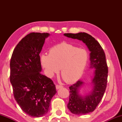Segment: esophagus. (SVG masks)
<instances>
[{
    "instance_id": "obj_1",
    "label": "esophagus",
    "mask_w": 122,
    "mask_h": 122,
    "mask_svg": "<svg viewBox=\"0 0 122 122\" xmlns=\"http://www.w3.org/2000/svg\"><path fill=\"white\" fill-rule=\"evenodd\" d=\"M56 87L57 89H60V88H62L63 87V86H62V85H56Z\"/></svg>"
}]
</instances>
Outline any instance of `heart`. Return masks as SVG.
<instances>
[{"instance_id": "1", "label": "heart", "mask_w": 122, "mask_h": 122, "mask_svg": "<svg viewBox=\"0 0 122 122\" xmlns=\"http://www.w3.org/2000/svg\"><path fill=\"white\" fill-rule=\"evenodd\" d=\"M89 59V54L84 49L79 48L65 42L53 46L49 54H43L41 62L49 77L58 73L66 82L72 83L80 79Z\"/></svg>"}]
</instances>
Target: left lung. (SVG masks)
I'll return each instance as SVG.
<instances>
[{
	"label": "left lung",
	"mask_w": 122,
	"mask_h": 122,
	"mask_svg": "<svg viewBox=\"0 0 122 122\" xmlns=\"http://www.w3.org/2000/svg\"><path fill=\"white\" fill-rule=\"evenodd\" d=\"M68 38L82 41L90 51V69H95L92 80L91 91L85 96L80 94L84 82L77 81L69 86V101L67 104L70 111L75 115H84L93 112L99 104L107 87L108 67L106 55L101 45L93 37L86 33H65Z\"/></svg>",
	"instance_id": "1"
}]
</instances>
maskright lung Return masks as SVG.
<instances>
[{"label":"right lung","instance_id":"right-lung-1","mask_svg":"<svg viewBox=\"0 0 122 122\" xmlns=\"http://www.w3.org/2000/svg\"><path fill=\"white\" fill-rule=\"evenodd\" d=\"M49 33H31L18 43L10 61V82L14 98L22 111L41 117L49 110L56 93L53 81L42 75L40 53Z\"/></svg>","mask_w":122,"mask_h":122}]
</instances>
